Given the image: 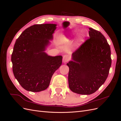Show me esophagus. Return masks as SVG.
Masks as SVG:
<instances>
[{"label": "esophagus", "instance_id": "obj_1", "mask_svg": "<svg viewBox=\"0 0 121 121\" xmlns=\"http://www.w3.org/2000/svg\"><path fill=\"white\" fill-rule=\"evenodd\" d=\"M69 60V58H68V56H67V55H65V56H63V61L64 63H67V62H68Z\"/></svg>", "mask_w": 121, "mask_h": 121}]
</instances>
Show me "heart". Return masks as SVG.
I'll list each match as a JSON object with an SVG mask.
<instances>
[{"label": "heart", "mask_w": 121, "mask_h": 121, "mask_svg": "<svg viewBox=\"0 0 121 121\" xmlns=\"http://www.w3.org/2000/svg\"><path fill=\"white\" fill-rule=\"evenodd\" d=\"M76 34L75 33H73L70 34L67 36L62 35L61 37H60V41L61 42H67V40L72 39L75 37ZM85 37V36L84 33H82L79 36V37H78L77 40V41L76 42V44H75L76 47H78L79 46H80L81 44L84 41Z\"/></svg>", "instance_id": "heart-1"}]
</instances>
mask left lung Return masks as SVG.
<instances>
[{
  "mask_svg": "<svg viewBox=\"0 0 121 121\" xmlns=\"http://www.w3.org/2000/svg\"><path fill=\"white\" fill-rule=\"evenodd\" d=\"M89 38L72 54L69 67V86L73 92L94 93L108 78L112 64L111 48L101 33L89 28Z\"/></svg>",
  "mask_w": 121,
  "mask_h": 121,
  "instance_id": "left-lung-1",
  "label": "left lung"
}]
</instances>
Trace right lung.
<instances>
[{
    "label": "right lung",
    "instance_id": "right-lung-1",
    "mask_svg": "<svg viewBox=\"0 0 121 121\" xmlns=\"http://www.w3.org/2000/svg\"><path fill=\"white\" fill-rule=\"evenodd\" d=\"M56 25H33L16 40L11 58L13 71L25 90L40 92L47 89L54 72L61 65L62 56H49L44 52L53 39Z\"/></svg>",
    "mask_w": 121,
    "mask_h": 121
}]
</instances>
